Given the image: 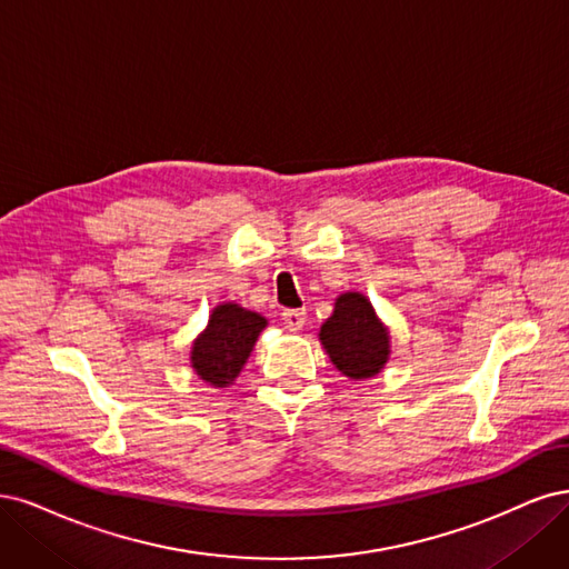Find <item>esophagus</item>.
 <instances>
[{
    "mask_svg": "<svg viewBox=\"0 0 569 569\" xmlns=\"http://www.w3.org/2000/svg\"><path fill=\"white\" fill-rule=\"evenodd\" d=\"M281 317H283V323L288 331H302V326L307 321L305 309H283Z\"/></svg>",
    "mask_w": 569,
    "mask_h": 569,
    "instance_id": "esophagus-1",
    "label": "esophagus"
}]
</instances>
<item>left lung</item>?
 <instances>
[{
    "mask_svg": "<svg viewBox=\"0 0 569 569\" xmlns=\"http://www.w3.org/2000/svg\"><path fill=\"white\" fill-rule=\"evenodd\" d=\"M319 338L336 369L355 380L376 376L390 355L388 331L359 292L338 298L333 317L321 326Z\"/></svg>",
    "mask_w": 569,
    "mask_h": 569,
    "instance_id": "left-lung-1",
    "label": "left lung"
}]
</instances>
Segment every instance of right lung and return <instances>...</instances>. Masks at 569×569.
<instances>
[{"mask_svg":"<svg viewBox=\"0 0 569 569\" xmlns=\"http://www.w3.org/2000/svg\"><path fill=\"white\" fill-rule=\"evenodd\" d=\"M264 326L267 319L254 311L233 302L219 305L206 331L193 342L191 363L196 373L214 388H227L241 373Z\"/></svg>","mask_w":569,"mask_h":569,"instance_id":"right-lung-1","label":"right lung"}]
</instances>
